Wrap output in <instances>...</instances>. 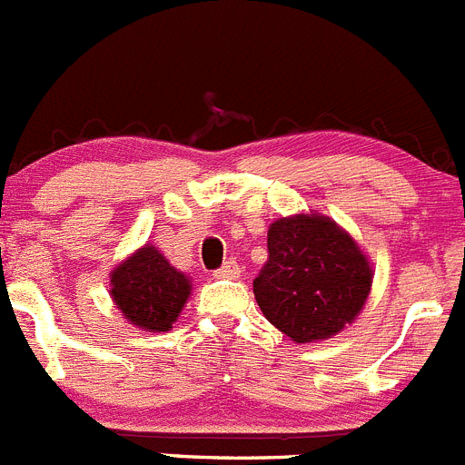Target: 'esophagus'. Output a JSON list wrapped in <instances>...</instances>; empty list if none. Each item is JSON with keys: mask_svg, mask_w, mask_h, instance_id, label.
<instances>
[{"mask_svg": "<svg viewBox=\"0 0 465 465\" xmlns=\"http://www.w3.org/2000/svg\"><path fill=\"white\" fill-rule=\"evenodd\" d=\"M215 277H218V280H236V277H241V266H238L233 259H227V262L215 271Z\"/></svg>", "mask_w": 465, "mask_h": 465, "instance_id": "1", "label": "esophagus"}]
</instances>
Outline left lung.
I'll use <instances>...</instances> for the list:
<instances>
[{
  "label": "left lung",
  "instance_id": "left-lung-1",
  "mask_svg": "<svg viewBox=\"0 0 465 465\" xmlns=\"http://www.w3.org/2000/svg\"><path fill=\"white\" fill-rule=\"evenodd\" d=\"M263 316L293 341L332 337L358 316L371 268L349 233L321 215L282 218L268 229V262L254 277Z\"/></svg>",
  "mask_w": 465,
  "mask_h": 465
}]
</instances>
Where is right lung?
Here are the masks:
<instances>
[{"label":"right lung","instance_id":"right-lung-1","mask_svg":"<svg viewBox=\"0 0 465 465\" xmlns=\"http://www.w3.org/2000/svg\"><path fill=\"white\" fill-rule=\"evenodd\" d=\"M112 298L130 323L153 332L172 328L190 296V280L146 245L112 272Z\"/></svg>","mask_w":465,"mask_h":465}]
</instances>
